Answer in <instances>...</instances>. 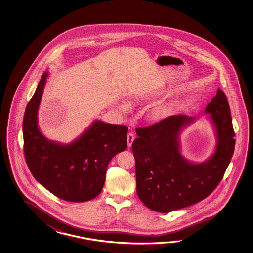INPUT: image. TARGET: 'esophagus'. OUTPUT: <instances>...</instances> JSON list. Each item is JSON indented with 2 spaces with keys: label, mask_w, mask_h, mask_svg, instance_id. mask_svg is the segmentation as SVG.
I'll return each mask as SVG.
<instances>
[{
  "label": "esophagus",
  "mask_w": 253,
  "mask_h": 253,
  "mask_svg": "<svg viewBox=\"0 0 253 253\" xmlns=\"http://www.w3.org/2000/svg\"><path fill=\"white\" fill-rule=\"evenodd\" d=\"M134 140V135L132 133H128L127 134V145L128 147H130L132 144H133V141Z\"/></svg>",
  "instance_id": "1"
}]
</instances>
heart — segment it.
I'll return each instance as SVG.
<instances>
[{"mask_svg": "<svg viewBox=\"0 0 253 253\" xmlns=\"http://www.w3.org/2000/svg\"><path fill=\"white\" fill-rule=\"evenodd\" d=\"M121 108H122V109H124V108H125L124 106H122V107H121ZM161 115H162L161 109H158V110H156V111H155V113H154V116H155V117H160V116H161Z\"/></svg>", "mask_w": 253, "mask_h": 253, "instance_id": "obj_1", "label": "heart"}]
</instances>
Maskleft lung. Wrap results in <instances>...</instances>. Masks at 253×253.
I'll list each match as a JSON object with an SVG mask.
<instances>
[{
  "label": "left lung",
  "mask_w": 253,
  "mask_h": 253,
  "mask_svg": "<svg viewBox=\"0 0 253 253\" xmlns=\"http://www.w3.org/2000/svg\"><path fill=\"white\" fill-rule=\"evenodd\" d=\"M214 126L217 145L206 161L194 164L181 153L182 129L195 118L174 115L156 124L136 128L132 144L135 160L136 193L151 210L166 213L194 205L220 183L235 147L231 109L220 89L205 108Z\"/></svg>",
  "instance_id": "1"
}]
</instances>
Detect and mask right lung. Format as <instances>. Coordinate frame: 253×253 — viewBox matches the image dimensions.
Wrapping results in <instances>:
<instances>
[{
    "label": "right lung",
    "mask_w": 253,
    "mask_h": 253,
    "mask_svg": "<svg viewBox=\"0 0 253 253\" xmlns=\"http://www.w3.org/2000/svg\"><path fill=\"white\" fill-rule=\"evenodd\" d=\"M47 78L45 72L23 118L28 167L39 183L60 199L74 203L94 199L102 191L108 163L126 148L128 127L96 120L68 145L47 139L37 119Z\"/></svg>",
    "instance_id": "right-lung-1"
}]
</instances>
